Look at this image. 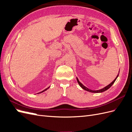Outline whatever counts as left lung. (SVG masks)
<instances>
[{"label": "left lung", "mask_w": 132, "mask_h": 132, "mask_svg": "<svg viewBox=\"0 0 132 132\" xmlns=\"http://www.w3.org/2000/svg\"><path fill=\"white\" fill-rule=\"evenodd\" d=\"M118 75L117 76V77L115 78V79L112 82L111 84H110L109 85H107V86H106V87H105L104 88H103V89H100V90H90V89H89L88 88H87V87H85L84 85H83L79 81V79H78V78H77V81H78V84H79V85L83 89H84L85 90H86V91H89V92H91V93H102V92H103V91H105L106 90H108L109 89L110 87L113 84V83L115 82V81H116V79L117 78V77H118Z\"/></svg>", "instance_id": "1"}]
</instances>
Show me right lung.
I'll list each match as a JSON object with an SVG mask.
<instances>
[{
  "label": "right lung",
  "mask_w": 132,
  "mask_h": 132,
  "mask_svg": "<svg viewBox=\"0 0 132 132\" xmlns=\"http://www.w3.org/2000/svg\"><path fill=\"white\" fill-rule=\"evenodd\" d=\"M49 87H47V89H46L45 90H43V91H42V92H40V93H38V94H40V93H43V92H44V91H46V90H47L48 89V88H49Z\"/></svg>",
  "instance_id": "obj_1"
}]
</instances>
